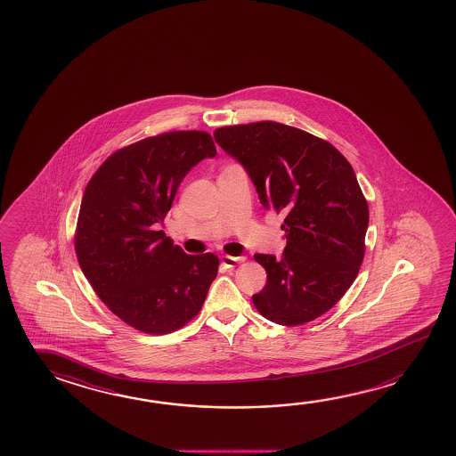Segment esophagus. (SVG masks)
I'll return each instance as SVG.
<instances>
[{"label": "esophagus", "mask_w": 456, "mask_h": 456, "mask_svg": "<svg viewBox=\"0 0 456 456\" xmlns=\"http://www.w3.org/2000/svg\"><path fill=\"white\" fill-rule=\"evenodd\" d=\"M245 259H247L245 256H237V257H233V256H221V262L227 265V267H235L237 264L245 261Z\"/></svg>", "instance_id": "1"}]
</instances>
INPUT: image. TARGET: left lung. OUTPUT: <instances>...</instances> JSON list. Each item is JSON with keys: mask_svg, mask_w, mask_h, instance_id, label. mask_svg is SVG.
<instances>
[{"mask_svg": "<svg viewBox=\"0 0 456 456\" xmlns=\"http://www.w3.org/2000/svg\"><path fill=\"white\" fill-rule=\"evenodd\" d=\"M213 134L262 207L284 217L283 254L254 256L267 272L254 306L276 324L314 322L342 299L364 257L369 208L350 162L330 142L272 120Z\"/></svg>", "mask_w": 456, "mask_h": 456, "instance_id": "left-lung-1", "label": "left lung"}]
</instances>
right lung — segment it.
<instances>
[{
  "label": "right lung",
  "mask_w": 456,
  "mask_h": 456,
  "mask_svg": "<svg viewBox=\"0 0 456 456\" xmlns=\"http://www.w3.org/2000/svg\"><path fill=\"white\" fill-rule=\"evenodd\" d=\"M205 132H168L108 157L86 187L76 256L98 297L146 334L183 328L217 275L213 253L186 254L159 225L187 173L216 156Z\"/></svg>",
  "instance_id": "obj_1"
}]
</instances>
